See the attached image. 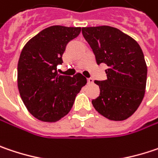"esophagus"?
Listing matches in <instances>:
<instances>
[{"mask_svg":"<svg viewBox=\"0 0 158 158\" xmlns=\"http://www.w3.org/2000/svg\"><path fill=\"white\" fill-rule=\"evenodd\" d=\"M87 82H88V84H94V79L93 78H87Z\"/></svg>","mask_w":158,"mask_h":158,"instance_id":"1","label":"esophagus"}]
</instances>
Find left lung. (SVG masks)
Here are the masks:
<instances>
[{
	"instance_id": "1",
	"label": "left lung",
	"mask_w": 158,
	"mask_h": 158,
	"mask_svg": "<svg viewBox=\"0 0 158 158\" xmlns=\"http://www.w3.org/2000/svg\"><path fill=\"white\" fill-rule=\"evenodd\" d=\"M98 64L104 63L107 80L94 81L100 95L92 101L96 110L110 120H124L140 105L145 95L148 68L138 42L110 26L82 28Z\"/></svg>"
}]
</instances>
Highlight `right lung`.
<instances>
[{
	"label": "right lung",
	"mask_w": 158,
	"mask_h": 158,
	"mask_svg": "<svg viewBox=\"0 0 158 158\" xmlns=\"http://www.w3.org/2000/svg\"><path fill=\"white\" fill-rule=\"evenodd\" d=\"M81 28L51 26L25 45L18 63V88L28 110L38 119L55 122L72 109L75 96L87 83L81 73L59 75L57 65L69 41Z\"/></svg>",
	"instance_id": "obj_1"
}]
</instances>
